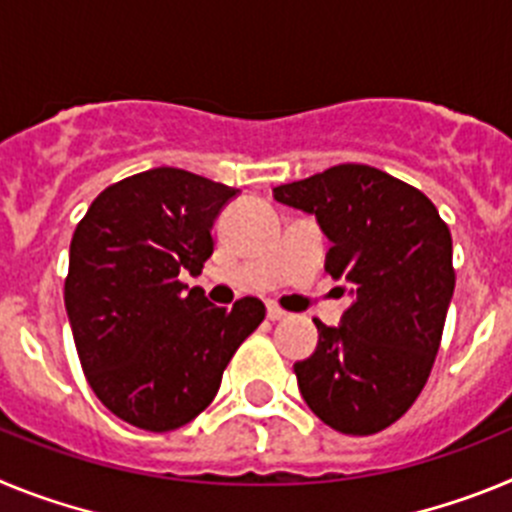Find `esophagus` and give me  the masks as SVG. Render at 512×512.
Instances as JSON below:
<instances>
[{
	"label": "esophagus",
	"mask_w": 512,
	"mask_h": 512,
	"mask_svg": "<svg viewBox=\"0 0 512 512\" xmlns=\"http://www.w3.org/2000/svg\"><path fill=\"white\" fill-rule=\"evenodd\" d=\"M266 315H269V320H284V318H287V312H284L279 305H274V302H269V305H266Z\"/></svg>",
	"instance_id": "1"
}]
</instances>
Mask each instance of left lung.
<instances>
[{"instance_id":"1","label":"left lung","mask_w":512,"mask_h":512,"mask_svg":"<svg viewBox=\"0 0 512 512\" xmlns=\"http://www.w3.org/2000/svg\"><path fill=\"white\" fill-rule=\"evenodd\" d=\"M274 200L318 217L325 271L354 295L338 328L315 320L318 348L295 364L307 408L346 436L384 431L418 400L441 346L456 284L449 225L420 189L366 164L282 184Z\"/></svg>"}]
</instances>
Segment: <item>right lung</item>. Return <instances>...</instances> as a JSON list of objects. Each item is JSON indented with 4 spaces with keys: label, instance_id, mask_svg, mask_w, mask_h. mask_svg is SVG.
Masks as SVG:
<instances>
[{
    "label": "right lung",
    "instance_id": "1",
    "mask_svg": "<svg viewBox=\"0 0 512 512\" xmlns=\"http://www.w3.org/2000/svg\"><path fill=\"white\" fill-rule=\"evenodd\" d=\"M235 194L158 166L110 184L76 225L63 302L81 369L104 408L135 428L166 433L197 418L264 320L256 297L225 310L179 279L212 256V223Z\"/></svg>",
    "mask_w": 512,
    "mask_h": 512
}]
</instances>
